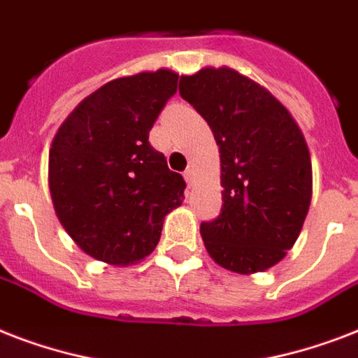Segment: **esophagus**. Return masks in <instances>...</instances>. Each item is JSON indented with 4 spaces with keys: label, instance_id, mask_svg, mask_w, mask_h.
Returning a JSON list of instances; mask_svg holds the SVG:
<instances>
[{
    "label": "esophagus",
    "instance_id": "esophagus-1",
    "mask_svg": "<svg viewBox=\"0 0 358 358\" xmlns=\"http://www.w3.org/2000/svg\"><path fill=\"white\" fill-rule=\"evenodd\" d=\"M184 178H185V182H187V185L193 184V171H191V169H185Z\"/></svg>",
    "mask_w": 358,
    "mask_h": 358
}]
</instances>
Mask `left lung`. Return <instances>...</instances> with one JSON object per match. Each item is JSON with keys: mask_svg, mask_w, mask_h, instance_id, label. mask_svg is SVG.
Wrapping results in <instances>:
<instances>
[{"mask_svg": "<svg viewBox=\"0 0 358 358\" xmlns=\"http://www.w3.org/2000/svg\"><path fill=\"white\" fill-rule=\"evenodd\" d=\"M180 96L212 128L221 154L223 208L201 224L208 255L249 275L294 247L312 199L308 146L288 109L232 69L180 78Z\"/></svg>", "mask_w": 358, "mask_h": 358, "instance_id": "1", "label": "left lung"}]
</instances>
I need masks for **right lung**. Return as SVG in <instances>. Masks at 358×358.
<instances>
[{
	"label": "right lung",
	"mask_w": 358,
	"mask_h": 358,
	"mask_svg": "<svg viewBox=\"0 0 358 358\" xmlns=\"http://www.w3.org/2000/svg\"><path fill=\"white\" fill-rule=\"evenodd\" d=\"M178 85L171 70L106 83L61 124L50 148V193L80 249L129 266L156 249L163 219L184 201L182 174L148 141Z\"/></svg>",
	"instance_id": "1"
}]
</instances>
